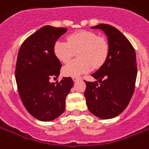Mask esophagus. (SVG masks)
Listing matches in <instances>:
<instances>
[{"mask_svg": "<svg viewBox=\"0 0 149 149\" xmlns=\"http://www.w3.org/2000/svg\"><path fill=\"white\" fill-rule=\"evenodd\" d=\"M80 78H79V77H72V80H73V81H77V80H80Z\"/></svg>", "mask_w": 149, "mask_h": 149, "instance_id": "1", "label": "esophagus"}]
</instances>
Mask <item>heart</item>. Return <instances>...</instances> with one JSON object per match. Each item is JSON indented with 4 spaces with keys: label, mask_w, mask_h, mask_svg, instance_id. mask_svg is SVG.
<instances>
[{
    "label": "heart",
    "mask_w": 149,
    "mask_h": 149,
    "mask_svg": "<svg viewBox=\"0 0 149 149\" xmlns=\"http://www.w3.org/2000/svg\"><path fill=\"white\" fill-rule=\"evenodd\" d=\"M77 52L79 58L70 61L62 69L65 76L78 77L90 72L93 67H101L108 56V42L95 32L80 31L69 35L68 42L58 40L54 45L55 57L62 63H67Z\"/></svg>",
    "instance_id": "1"
}]
</instances>
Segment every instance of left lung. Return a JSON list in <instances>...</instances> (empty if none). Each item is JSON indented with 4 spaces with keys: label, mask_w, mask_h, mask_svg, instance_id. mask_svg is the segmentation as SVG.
I'll return each instance as SVG.
<instances>
[{
    "label": "left lung",
    "mask_w": 149,
    "mask_h": 149,
    "mask_svg": "<svg viewBox=\"0 0 149 149\" xmlns=\"http://www.w3.org/2000/svg\"><path fill=\"white\" fill-rule=\"evenodd\" d=\"M91 28L105 33L109 54L105 63L91 74L98 81H84L86 104L95 116L110 119L119 115L132 98L137 74L136 53L125 35L113 26L100 24Z\"/></svg>",
    "instance_id": "left-lung-1"
}]
</instances>
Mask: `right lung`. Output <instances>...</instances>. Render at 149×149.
Returning <instances> with one entry per match:
<instances>
[{
	"label": "right lung",
	"mask_w": 149,
	"mask_h": 149,
	"mask_svg": "<svg viewBox=\"0 0 149 149\" xmlns=\"http://www.w3.org/2000/svg\"><path fill=\"white\" fill-rule=\"evenodd\" d=\"M67 31L65 27L44 26L24 41L19 50L16 80L25 108L42 122L56 119L65 110V99L73 86L71 77L51 83L60 74V61L54 54L56 41Z\"/></svg>",
	"instance_id": "add662e5"
}]
</instances>
